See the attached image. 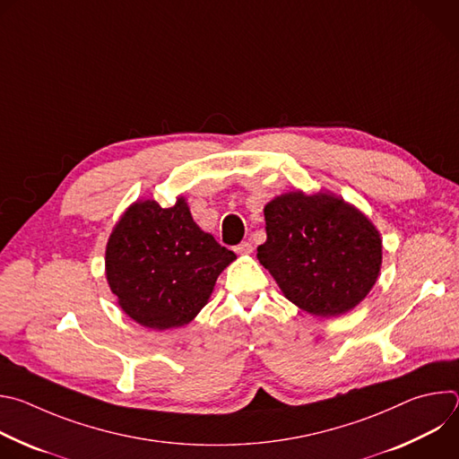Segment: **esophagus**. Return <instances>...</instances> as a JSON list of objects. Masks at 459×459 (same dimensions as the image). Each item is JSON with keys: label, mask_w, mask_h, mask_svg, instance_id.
Instances as JSON below:
<instances>
[{"label": "esophagus", "mask_w": 459, "mask_h": 459, "mask_svg": "<svg viewBox=\"0 0 459 459\" xmlns=\"http://www.w3.org/2000/svg\"><path fill=\"white\" fill-rule=\"evenodd\" d=\"M234 250H236L239 255H248V254H252L254 247H252V243H250V241H241Z\"/></svg>", "instance_id": "esophagus-1"}]
</instances>
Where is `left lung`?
I'll list each match as a JSON object with an SVG mask.
<instances>
[{
  "label": "left lung",
  "mask_w": 459,
  "mask_h": 459,
  "mask_svg": "<svg viewBox=\"0 0 459 459\" xmlns=\"http://www.w3.org/2000/svg\"><path fill=\"white\" fill-rule=\"evenodd\" d=\"M267 241L257 259L283 296L317 317L347 314L377 281L381 234L342 195L303 190L276 195L264 209Z\"/></svg>",
  "instance_id": "obj_1"
}]
</instances>
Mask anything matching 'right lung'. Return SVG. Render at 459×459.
<instances>
[{"mask_svg":"<svg viewBox=\"0 0 459 459\" xmlns=\"http://www.w3.org/2000/svg\"><path fill=\"white\" fill-rule=\"evenodd\" d=\"M234 259L232 250L195 225L183 195L169 209L138 200L108 236L105 276L130 319L169 331L198 316Z\"/></svg>","mask_w":459,"mask_h":459,"instance_id":"right-lung-1","label":"right lung"}]
</instances>
